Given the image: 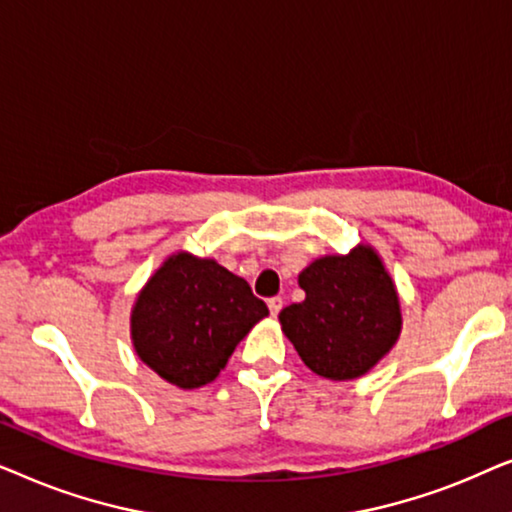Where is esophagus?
<instances>
[{
  "mask_svg": "<svg viewBox=\"0 0 512 512\" xmlns=\"http://www.w3.org/2000/svg\"><path fill=\"white\" fill-rule=\"evenodd\" d=\"M268 307H270V314H272V317H277L279 310H282V307H284V300L279 298V296H275V298H268Z\"/></svg>",
  "mask_w": 512,
  "mask_h": 512,
  "instance_id": "34e87169",
  "label": "esophagus"
}]
</instances>
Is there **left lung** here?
Masks as SVG:
<instances>
[{"instance_id":"obj_1","label":"left lung","mask_w":512,"mask_h":512,"mask_svg":"<svg viewBox=\"0 0 512 512\" xmlns=\"http://www.w3.org/2000/svg\"><path fill=\"white\" fill-rule=\"evenodd\" d=\"M303 303L279 312V324L307 368L326 380H356L401 338L396 284L370 244L314 258L298 275Z\"/></svg>"}]
</instances>
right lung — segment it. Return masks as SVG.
Returning a JSON list of instances; mask_svg holds the SVG:
<instances>
[{
    "label": "right lung",
    "mask_w": 512,
    "mask_h": 512,
    "mask_svg": "<svg viewBox=\"0 0 512 512\" xmlns=\"http://www.w3.org/2000/svg\"><path fill=\"white\" fill-rule=\"evenodd\" d=\"M268 307L214 258L170 254L137 293L130 338L139 361L179 389L216 380Z\"/></svg>",
    "instance_id": "obj_1"
}]
</instances>
